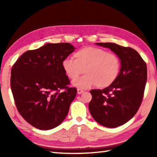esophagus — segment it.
Wrapping results in <instances>:
<instances>
[{
  "label": "esophagus",
  "mask_w": 157,
  "mask_h": 157,
  "mask_svg": "<svg viewBox=\"0 0 157 157\" xmlns=\"http://www.w3.org/2000/svg\"><path fill=\"white\" fill-rule=\"evenodd\" d=\"M83 93H84V90H82L80 89H78V94H83Z\"/></svg>",
  "instance_id": "esophagus-1"
}]
</instances>
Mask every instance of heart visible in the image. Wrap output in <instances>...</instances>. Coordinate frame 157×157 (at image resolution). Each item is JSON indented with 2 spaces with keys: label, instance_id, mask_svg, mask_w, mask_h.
<instances>
[{
  "label": "heart",
  "instance_id": "heart-1",
  "mask_svg": "<svg viewBox=\"0 0 157 157\" xmlns=\"http://www.w3.org/2000/svg\"><path fill=\"white\" fill-rule=\"evenodd\" d=\"M75 59L66 58L62 67L69 79L75 80L82 73L86 75L73 82L79 89H88L96 85L98 88L111 86L118 78L121 62L115 53L95 47L82 48L74 54Z\"/></svg>",
  "mask_w": 157,
  "mask_h": 157
}]
</instances>
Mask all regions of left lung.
<instances>
[{"label":"left lung","instance_id":"obj_1","mask_svg":"<svg viewBox=\"0 0 157 157\" xmlns=\"http://www.w3.org/2000/svg\"><path fill=\"white\" fill-rule=\"evenodd\" d=\"M109 48L121 59L116 81L104 89H93L89 109L94 120L109 128L126 123L141 105L147 82V65L136 50L113 43H97Z\"/></svg>","mask_w":157,"mask_h":157}]
</instances>
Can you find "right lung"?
Instances as JSON below:
<instances>
[{
  "label": "right lung",
  "instance_id": "obj_1",
  "mask_svg": "<svg viewBox=\"0 0 157 157\" xmlns=\"http://www.w3.org/2000/svg\"><path fill=\"white\" fill-rule=\"evenodd\" d=\"M68 43L28 50L13 65L10 85L17 110L32 126L55 128L67 116L77 89L70 86L62 62L74 51Z\"/></svg>",
  "mask_w": 157,
  "mask_h": 157
}]
</instances>
